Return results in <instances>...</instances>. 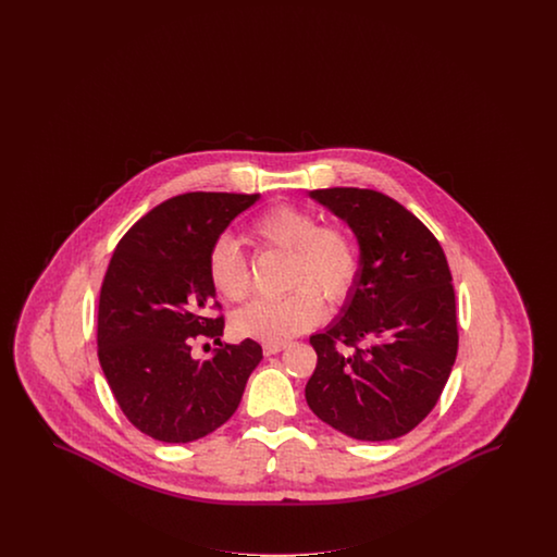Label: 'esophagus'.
<instances>
[{
	"label": "esophagus",
	"instance_id": "obj_1",
	"mask_svg": "<svg viewBox=\"0 0 557 557\" xmlns=\"http://www.w3.org/2000/svg\"><path fill=\"white\" fill-rule=\"evenodd\" d=\"M284 348H286V345H263V352H265L267 357H271V355H277Z\"/></svg>",
	"mask_w": 557,
	"mask_h": 557
}]
</instances>
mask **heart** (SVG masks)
Here are the masks:
<instances>
[{"label":"heart","instance_id":"heart-1","mask_svg":"<svg viewBox=\"0 0 557 557\" xmlns=\"http://www.w3.org/2000/svg\"><path fill=\"white\" fill-rule=\"evenodd\" d=\"M250 236L263 246L288 255L286 288L282 298H259L234 318V330L244 338L265 345H284L315 327L323 301L341 307L359 284L363 257L357 238L336 223H319L309 209L277 205L257 214ZM207 275L214 292L239 302L250 294V269L232 239H216L207 257Z\"/></svg>","mask_w":557,"mask_h":557}]
</instances>
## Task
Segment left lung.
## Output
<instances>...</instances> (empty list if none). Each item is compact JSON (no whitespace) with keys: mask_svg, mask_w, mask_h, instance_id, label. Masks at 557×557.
Returning <instances> with one entry per match:
<instances>
[{"mask_svg":"<svg viewBox=\"0 0 557 557\" xmlns=\"http://www.w3.org/2000/svg\"><path fill=\"white\" fill-rule=\"evenodd\" d=\"M311 196L350 225L363 269L341 318L309 338L318 366L305 397L350 438L393 441L434 409L457 357L449 263L424 223L382 191Z\"/></svg>","mask_w":557,"mask_h":557,"instance_id":"left-lung-1","label":"left lung"}]
</instances>
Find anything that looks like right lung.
Listing matches in <instances>:
<instances>
[{"instance_id":"add662e5","label":"right lung","mask_w":557,"mask_h":557,"mask_svg":"<svg viewBox=\"0 0 557 557\" xmlns=\"http://www.w3.org/2000/svg\"><path fill=\"white\" fill-rule=\"evenodd\" d=\"M257 198L173 196L132 225L112 252L98 302V359L125 418L154 441L191 443L225 424L263 359L250 338L221 345L225 319L207 275L212 244ZM202 337L222 348L200 364L190 345Z\"/></svg>"}]
</instances>
